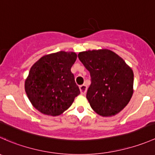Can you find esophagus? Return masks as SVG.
Here are the masks:
<instances>
[{
	"label": "esophagus",
	"mask_w": 155,
	"mask_h": 155,
	"mask_svg": "<svg viewBox=\"0 0 155 155\" xmlns=\"http://www.w3.org/2000/svg\"><path fill=\"white\" fill-rule=\"evenodd\" d=\"M79 90H80V92L82 94H85L86 93L87 91V86L85 85H82L79 86Z\"/></svg>",
	"instance_id": "obj_1"
}]
</instances>
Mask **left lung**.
<instances>
[{"instance_id":"1","label":"left lung","mask_w":155,"mask_h":155,"mask_svg":"<svg viewBox=\"0 0 155 155\" xmlns=\"http://www.w3.org/2000/svg\"><path fill=\"white\" fill-rule=\"evenodd\" d=\"M78 58L90 73L91 83L86 97L91 107L104 117L121 112L133 95L132 69L108 49L82 51Z\"/></svg>"}]
</instances>
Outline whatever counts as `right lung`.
I'll return each mask as SVG.
<instances>
[{
    "label": "right lung",
    "mask_w": 155,
    "mask_h": 155,
    "mask_svg": "<svg viewBox=\"0 0 155 155\" xmlns=\"http://www.w3.org/2000/svg\"><path fill=\"white\" fill-rule=\"evenodd\" d=\"M76 57L75 52L58 51L43 56L31 67L25 88L32 105L43 114L61 115L80 94L70 70Z\"/></svg>",
    "instance_id": "right-lung-1"
}]
</instances>
